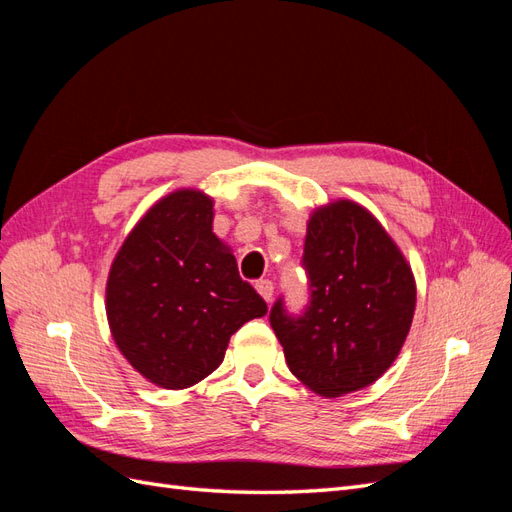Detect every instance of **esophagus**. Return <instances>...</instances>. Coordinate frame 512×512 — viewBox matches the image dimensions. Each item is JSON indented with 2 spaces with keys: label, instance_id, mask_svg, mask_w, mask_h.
Masks as SVG:
<instances>
[{
  "label": "esophagus",
  "instance_id": "obj_1",
  "mask_svg": "<svg viewBox=\"0 0 512 512\" xmlns=\"http://www.w3.org/2000/svg\"><path fill=\"white\" fill-rule=\"evenodd\" d=\"M254 286H256L260 297L265 299L267 303L273 299V282H271V280H258Z\"/></svg>",
  "mask_w": 512,
  "mask_h": 512
}]
</instances>
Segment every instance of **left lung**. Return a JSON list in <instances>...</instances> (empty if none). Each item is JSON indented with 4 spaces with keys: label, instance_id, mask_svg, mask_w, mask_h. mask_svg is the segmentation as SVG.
Wrapping results in <instances>:
<instances>
[{
    "label": "left lung",
    "instance_id": "left-lung-1",
    "mask_svg": "<svg viewBox=\"0 0 512 512\" xmlns=\"http://www.w3.org/2000/svg\"><path fill=\"white\" fill-rule=\"evenodd\" d=\"M301 265L309 303L290 314L280 297L269 314L286 363L318 395L359 391L406 342L416 305L412 269L374 215L350 200L314 211Z\"/></svg>",
    "mask_w": 512,
    "mask_h": 512
}]
</instances>
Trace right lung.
Masks as SVG:
<instances>
[{
    "label": "right lung",
    "mask_w": 512,
    "mask_h": 512,
    "mask_svg": "<svg viewBox=\"0 0 512 512\" xmlns=\"http://www.w3.org/2000/svg\"><path fill=\"white\" fill-rule=\"evenodd\" d=\"M213 200L179 190L123 241L106 284V316L130 365L162 389H188L220 367L230 335L267 314L213 235Z\"/></svg>",
    "instance_id": "add662e5"
}]
</instances>
